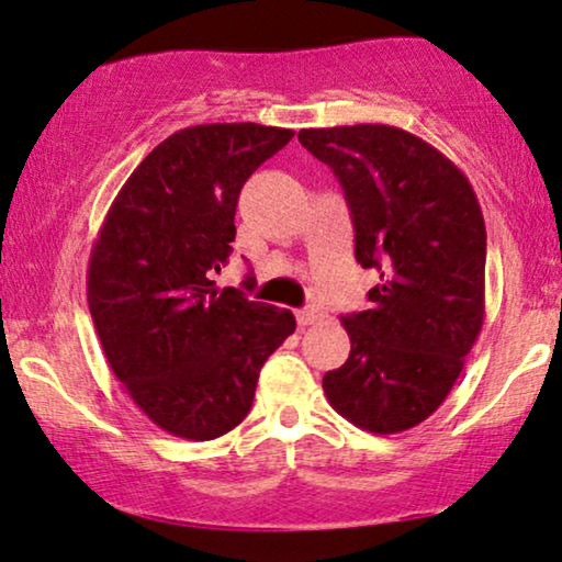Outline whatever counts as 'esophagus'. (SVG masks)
<instances>
[{
    "instance_id": "1",
    "label": "esophagus",
    "mask_w": 562,
    "mask_h": 562,
    "mask_svg": "<svg viewBox=\"0 0 562 562\" xmlns=\"http://www.w3.org/2000/svg\"><path fill=\"white\" fill-rule=\"evenodd\" d=\"M317 321H323V310H317V307L296 310V323H300V328H307V325H315Z\"/></svg>"
}]
</instances>
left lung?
<instances>
[{"label": "left lung", "instance_id": "left-lung-1", "mask_svg": "<svg viewBox=\"0 0 562 562\" xmlns=\"http://www.w3.org/2000/svg\"><path fill=\"white\" fill-rule=\"evenodd\" d=\"M355 224V258L375 268L370 310L346 315L349 359L325 372L328 404L375 435L417 427L459 380L484 323L487 232L463 171L391 124L302 130Z\"/></svg>", "mask_w": 562, "mask_h": 562}]
</instances>
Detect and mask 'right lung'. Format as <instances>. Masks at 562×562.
<instances>
[{
  "mask_svg": "<svg viewBox=\"0 0 562 562\" xmlns=\"http://www.w3.org/2000/svg\"><path fill=\"white\" fill-rule=\"evenodd\" d=\"M292 137L255 122L179 130L122 184L90 249L88 307L106 362L175 438L237 427L260 367L296 328L289 310L213 281L232 255L241 187Z\"/></svg>",
  "mask_w": 562,
  "mask_h": 562,
  "instance_id": "obj_1",
  "label": "right lung"
}]
</instances>
